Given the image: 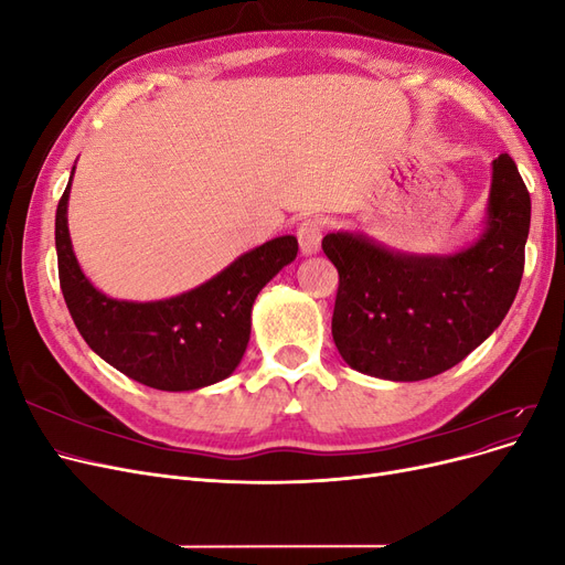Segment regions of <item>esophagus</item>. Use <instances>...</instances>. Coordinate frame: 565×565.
I'll list each match as a JSON object with an SVG mask.
<instances>
[{
  "label": "esophagus",
  "instance_id": "esophagus-1",
  "mask_svg": "<svg viewBox=\"0 0 565 565\" xmlns=\"http://www.w3.org/2000/svg\"><path fill=\"white\" fill-rule=\"evenodd\" d=\"M297 241L301 247V254H316L320 249V241H322V224L316 218H306L303 224H299L297 228Z\"/></svg>",
  "mask_w": 565,
  "mask_h": 565
}]
</instances>
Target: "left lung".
Wrapping results in <instances>:
<instances>
[{
	"instance_id": "left-lung-1",
	"label": "left lung",
	"mask_w": 565,
	"mask_h": 565,
	"mask_svg": "<svg viewBox=\"0 0 565 565\" xmlns=\"http://www.w3.org/2000/svg\"><path fill=\"white\" fill-rule=\"evenodd\" d=\"M530 195L507 152L492 160L486 228L455 254H407L337 231L322 252L339 270L332 337L344 361L391 382L450 370L500 328L516 299Z\"/></svg>"
}]
</instances>
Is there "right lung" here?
<instances>
[{"mask_svg": "<svg viewBox=\"0 0 565 565\" xmlns=\"http://www.w3.org/2000/svg\"><path fill=\"white\" fill-rule=\"evenodd\" d=\"M71 183L73 177L56 210L58 278L67 311L89 349L129 380L160 391H195L231 377L249 341L252 303L273 276L297 259V237H273L177 297L110 299L84 276L73 252Z\"/></svg>", "mask_w": 565, "mask_h": 565, "instance_id": "add662e5", "label": "right lung"}]
</instances>
